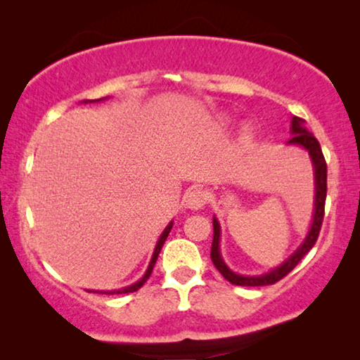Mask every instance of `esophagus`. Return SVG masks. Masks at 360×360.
Here are the masks:
<instances>
[{
    "instance_id": "34e87169",
    "label": "esophagus",
    "mask_w": 360,
    "mask_h": 360,
    "mask_svg": "<svg viewBox=\"0 0 360 360\" xmlns=\"http://www.w3.org/2000/svg\"><path fill=\"white\" fill-rule=\"evenodd\" d=\"M205 203H206V193L200 188L190 190L185 196V205H186V208H190V210L203 208Z\"/></svg>"
}]
</instances>
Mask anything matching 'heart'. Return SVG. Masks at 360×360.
Returning a JSON list of instances; mask_svg holds the SVG:
<instances>
[{"instance_id": "b5f03b06", "label": "heart", "mask_w": 360, "mask_h": 360, "mask_svg": "<svg viewBox=\"0 0 360 360\" xmlns=\"http://www.w3.org/2000/svg\"><path fill=\"white\" fill-rule=\"evenodd\" d=\"M219 124L221 126H228L229 122H231V120L228 116H219ZM252 139H254V131H252V127H244V131H243V136H240V141H243V144H250V142H252Z\"/></svg>"}]
</instances>
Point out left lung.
Listing matches in <instances>:
<instances>
[{
    "mask_svg": "<svg viewBox=\"0 0 360 360\" xmlns=\"http://www.w3.org/2000/svg\"><path fill=\"white\" fill-rule=\"evenodd\" d=\"M292 139L288 141V144L300 146L304 150H308L309 159L313 162V170H314V213H313V223L309 228L307 238L302 243V245L285 260L282 265L275 267L270 272L264 275H239L231 270L228 265L224 264L223 257L219 252V236L221 228L218 219L213 218V244H211V260H213L214 267L219 270V274L231 282L233 285H240V287H264V285H272L277 283L278 280H282L285 275H288L292 270L297 267L300 260L309 252V249L313 248L314 243L318 240L319 231H321L323 218H324V203H326V179H328V165L324 160L321 146L316 137L304 127V120L298 116L292 117Z\"/></svg>",
    "mask_w": 360,
    "mask_h": 360,
    "instance_id": "left-lung-1",
    "label": "left lung"
}]
</instances>
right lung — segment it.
I'll return each mask as SVG.
<instances>
[{"label": "right lung", "mask_w": 360, "mask_h": 360, "mask_svg": "<svg viewBox=\"0 0 360 360\" xmlns=\"http://www.w3.org/2000/svg\"><path fill=\"white\" fill-rule=\"evenodd\" d=\"M103 100V98H101ZM101 100H90V103L91 101H101ZM85 103H88V100H85ZM172 226H174V223H169V226H167V228L164 229V233H162V236H160V239L157 240V245H155V249H154V254H152V259H150V264H149V267H147V270H146V274H144V277H142L139 282H136V283H132V285H129V287H126V288H121V290H115V292H100V293H132V292H137V290H139L142 285H144L146 282H147V278L150 277V274H152V269H154V265H155V262H157V257H159V254H160V249H162V245H164V243H165V239L169 238V233H170V229H172ZM96 293V292H95Z\"/></svg>", "instance_id": "add662e5"}]
</instances>
